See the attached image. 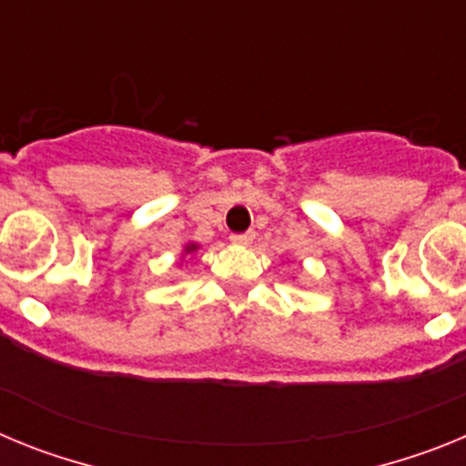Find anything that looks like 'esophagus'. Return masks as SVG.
<instances>
[{"instance_id":"esophagus-1","label":"esophagus","mask_w":466,"mask_h":466,"mask_svg":"<svg viewBox=\"0 0 466 466\" xmlns=\"http://www.w3.org/2000/svg\"><path fill=\"white\" fill-rule=\"evenodd\" d=\"M252 240L254 233H233V236H230V242H233V245H249Z\"/></svg>"}]
</instances>
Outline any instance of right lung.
I'll list each match as a JSON object with an SVG mask.
<instances>
[{
	"label": "right lung",
	"instance_id": "right-lung-1",
	"mask_svg": "<svg viewBox=\"0 0 466 466\" xmlns=\"http://www.w3.org/2000/svg\"><path fill=\"white\" fill-rule=\"evenodd\" d=\"M193 249H196V245H188V247H187V254L193 252Z\"/></svg>",
	"mask_w": 466,
	"mask_h": 466
}]
</instances>
